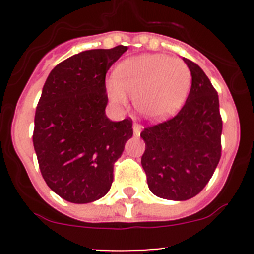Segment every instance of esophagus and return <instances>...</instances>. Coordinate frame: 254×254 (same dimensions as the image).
<instances>
[{
  "label": "esophagus",
  "instance_id": "1",
  "mask_svg": "<svg viewBox=\"0 0 254 254\" xmlns=\"http://www.w3.org/2000/svg\"><path fill=\"white\" fill-rule=\"evenodd\" d=\"M132 130H134L135 136H140V132H141V127L139 124L132 125Z\"/></svg>",
  "mask_w": 254,
  "mask_h": 254
}]
</instances>
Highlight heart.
I'll return each mask as SVG.
<instances>
[{
  "instance_id": "heart-1",
  "label": "heart",
  "mask_w": 254,
  "mask_h": 254,
  "mask_svg": "<svg viewBox=\"0 0 254 254\" xmlns=\"http://www.w3.org/2000/svg\"><path fill=\"white\" fill-rule=\"evenodd\" d=\"M191 83L188 65L167 55H140L123 61L117 77L108 79L107 91L114 103L125 106L127 93L145 119L162 120L184 103Z\"/></svg>"
}]
</instances>
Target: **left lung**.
<instances>
[{
  "instance_id": "8db88e82",
  "label": "left lung",
  "mask_w": 254,
  "mask_h": 254,
  "mask_svg": "<svg viewBox=\"0 0 254 254\" xmlns=\"http://www.w3.org/2000/svg\"><path fill=\"white\" fill-rule=\"evenodd\" d=\"M191 87L178 114L140 134L145 141L141 165L156 196L188 200L200 193L221 157L222 119L219 96L203 70L183 58Z\"/></svg>"
}]
</instances>
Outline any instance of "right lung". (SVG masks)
<instances>
[{
    "instance_id": "obj_1",
    "label": "right lung",
    "mask_w": 254,
    "mask_h": 254,
    "mask_svg": "<svg viewBox=\"0 0 254 254\" xmlns=\"http://www.w3.org/2000/svg\"><path fill=\"white\" fill-rule=\"evenodd\" d=\"M127 47L76 54L49 73L34 118L33 145L48 187L70 203L106 195L113 168L132 136V120L106 115V75Z\"/></svg>"
}]
</instances>
